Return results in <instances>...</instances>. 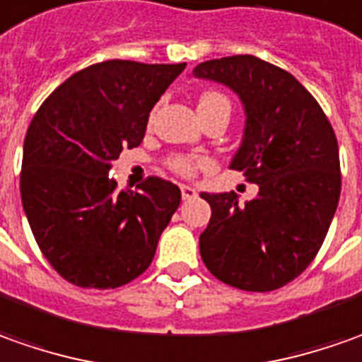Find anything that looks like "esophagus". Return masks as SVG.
Wrapping results in <instances>:
<instances>
[{
  "label": "esophagus",
  "instance_id": "1",
  "mask_svg": "<svg viewBox=\"0 0 362 362\" xmlns=\"http://www.w3.org/2000/svg\"><path fill=\"white\" fill-rule=\"evenodd\" d=\"M181 197L185 199V201H189V199H195L197 197V191H195L193 187L181 185Z\"/></svg>",
  "mask_w": 362,
  "mask_h": 362
}]
</instances>
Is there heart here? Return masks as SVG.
Segmentation results:
<instances>
[{
  "label": "heart",
  "instance_id": "obj_1",
  "mask_svg": "<svg viewBox=\"0 0 362 362\" xmlns=\"http://www.w3.org/2000/svg\"><path fill=\"white\" fill-rule=\"evenodd\" d=\"M197 109L199 113H205V111H211V109L231 111V103H229L227 95H223L221 91H205L203 95L199 97ZM167 165H169V169L173 173L181 177H195L201 171L209 169V161L207 159H203V157H191V155H173V157L167 159Z\"/></svg>",
  "mask_w": 362,
  "mask_h": 362
}]
</instances>
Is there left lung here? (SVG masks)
Masks as SVG:
<instances>
[{
    "instance_id": "obj_1",
    "label": "left lung",
    "mask_w": 362,
    "mask_h": 362,
    "mask_svg": "<svg viewBox=\"0 0 362 362\" xmlns=\"http://www.w3.org/2000/svg\"><path fill=\"white\" fill-rule=\"evenodd\" d=\"M195 77L237 91L247 111L231 169L259 195L239 205L235 193H201L211 205L199 251L213 277L235 288L285 287L317 257L341 197V161L333 125L317 99L273 63L231 55L199 63Z\"/></svg>"
}]
</instances>
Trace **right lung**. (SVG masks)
Returning <instances> with one entry per match:
<instances>
[{
  "instance_id": "add662e5",
  "label": "right lung",
  "mask_w": 362,
  "mask_h": 362,
  "mask_svg": "<svg viewBox=\"0 0 362 362\" xmlns=\"http://www.w3.org/2000/svg\"><path fill=\"white\" fill-rule=\"evenodd\" d=\"M185 63L109 59L65 79L29 123L21 203L49 265L71 285L117 288L151 265L181 203L161 177L117 191L109 177L123 147L143 141L147 119Z\"/></svg>"
}]
</instances>
